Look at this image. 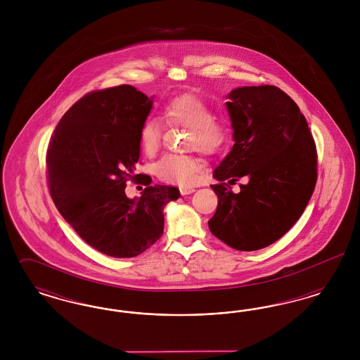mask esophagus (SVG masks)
Here are the masks:
<instances>
[{
  "label": "esophagus",
  "instance_id": "1",
  "mask_svg": "<svg viewBox=\"0 0 360 360\" xmlns=\"http://www.w3.org/2000/svg\"><path fill=\"white\" fill-rule=\"evenodd\" d=\"M179 191H181V194H182V195H188V194L194 193L195 190L193 188H179Z\"/></svg>",
  "mask_w": 360,
  "mask_h": 360
}]
</instances>
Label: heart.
<instances>
[{
	"label": "heart",
	"instance_id": "b5f03b06",
	"mask_svg": "<svg viewBox=\"0 0 360 360\" xmlns=\"http://www.w3.org/2000/svg\"><path fill=\"white\" fill-rule=\"evenodd\" d=\"M163 116L169 124L184 125L190 129L188 144L204 154L221 150L228 140V128L221 121L213 119L212 109L202 100L184 94L172 98L165 106ZM140 146L144 154H156L162 140V124L155 117H148L140 127ZM200 162L188 155H165L154 166L156 176L165 182L190 186L197 182Z\"/></svg>",
	"mask_w": 360,
	"mask_h": 360
}]
</instances>
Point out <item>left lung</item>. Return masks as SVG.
Returning a JSON list of instances; mask_svg holds the SVG:
<instances>
[{"label": "left lung", "mask_w": 360, "mask_h": 360, "mask_svg": "<svg viewBox=\"0 0 360 360\" xmlns=\"http://www.w3.org/2000/svg\"><path fill=\"white\" fill-rule=\"evenodd\" d=\"M233 146L214 169L219 197L210 232L239 251L281 239L304 213L317 179V155L297 103L275 86H243L228 96ZM249 182L236 195L239 177Z\"/></svg>", "instance_id": "obj_1"}]
</instances>
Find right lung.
<instances>
[{
  "mask_svg": "<svg viewBox=\"0 0 360 360\" xmlns=\"http://www.w3.org/2000/svg\"><path fill=\"white\" fill-rule=\"evenodd\" d=\"M153 98L129 85L86 94L58 122L47 151L49 185L63 219L105 255L134 257L160 239L163 209L179 198L172 186L144 184L137 198L125 194L135 179L140 127Z\"/></svg>",
  "mask_w": 360,
  "mask_h": 360,
  "instance_id": "add662e5",
  "label": "right lung"
}]
</instances>
